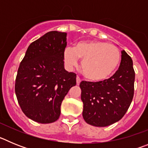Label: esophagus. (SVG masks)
<instances>
[{"mask_svg": "<svg viewBox=\"0 0 148 148\" xmlns=\"http://www.w3.org/2000/svg\"><path fill=\"white\" fill-rule=\"evenodd\" d=\"M76 83H77V85H79L81 83V79L79 77H77L76 78Z\"/></svg>", "mask_w": 148, "mask_h": 148, "instance_id": "1", "label": "esophagus"}]
</instances>
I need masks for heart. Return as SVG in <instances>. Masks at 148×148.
I'll return each mask as SVG.
<instances>
[{
	"label": "heart",
	"instance_id": "heart-1",
	"mask_svg": "<svg viewBox=\"0 0 148 148\" xmlns=\"http://www.w3.org/2000/svg\"><path fill=\"white\" fill-rule=\"evenodd\" d=\"M84 75L90 81L101 82L112 75L121 59V53L113 44L99 40H84L67 47L64 52V61L69 68L78 66Z\"/></svg>",
	"mask_w": 148,
	"mask_h": 148
}]
</instances>
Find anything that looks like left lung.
Masks as SVG:
<instances>
[{"label":"left lung","mask_w":148,"mask_h":148,"mask_svg":"<svg viewBox=\"0 0 148 148\" xmlns=\"http://www.w3.org/2000/svg\"><path fill=\"white\" fill-rule=\"evenodd\" d=\"M135 72L133 60L121 51L119 70L108 79L99 82L82 81L80 84L84 121L95 127H107L119 121L132 102Z\"/></svg>","instance_id":"obj_1"}]
</instances>
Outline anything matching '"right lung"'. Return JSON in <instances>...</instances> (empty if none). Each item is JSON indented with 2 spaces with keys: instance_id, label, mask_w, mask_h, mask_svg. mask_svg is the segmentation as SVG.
Returning <instances> with one entry per match:
<instances>
[{
  "instance_id": "add662e5",
  "label": "right lung",
  "mask_w": 148,
  "mask_h": 148,
  "mask_svg": "<svg viewBox=\"0 0 148 148\" xmlns=\"http://www.w3.org/2000/svg\"><path fill=\"white\" fill-rule=\"evenodd\" d=\"M66 32L51 31L30 44L18 68L15 90L18 104L30 119L57 121L63 99L76 84V74L64 69Z\"/></svg>"
}]
</instances>
